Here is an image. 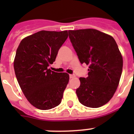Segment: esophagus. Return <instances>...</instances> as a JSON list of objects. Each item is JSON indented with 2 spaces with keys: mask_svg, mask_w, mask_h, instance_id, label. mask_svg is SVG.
Instances as JSON below:
<instances>
[{
  "mask_svg": "<svg viewBox=\"0 0 134 134\" xmlns=\"http://www.w3.org/2000/svg\"><path fill=\"white\" fill-rule=\"evenodd\" d=\"M69 77H70V78H73L75 77V75H69Z\"/></svg>",
  "mask_w": 134,
  "mask_h": 134,
  "instance_id": "34e87169",
  "label": "esophagus"
}]
</instances>
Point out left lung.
I'll return each mask as SVG.
<instances>
[{"mask_svg":"<svg viewBox=\"0 0 134 134\" xmlns=\"http://www.w3.org/2000/svg\"><path fill=\"white\" fill-rule=\"evenodd\" d=\"M79 61L89 65L88 76L80 78L76 89L79 102L97 108L108 102L116 91L123 61L117 43L109 35L94 29L69 30Z\"/></svg>","mask_w":134,"mask_h":134,"instance_id":"obj_1","label":"left lung"}]
</instances>
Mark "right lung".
<instances>
[{
  "label": "right lung",
  "mask_w": 134,
  "mask_h": 134,
  "mask_svg": "<svg viewBox=\"0 0 134 134\" xmlns=\"http://www.w3.org/2000/svg\"><path fill=\"white\" fill-rule=\"evenodd\" d=\"M67 37V30H41L24 38L17 48L13 63L16 78L26 98L36 108L52 109L62 102L69 76L48 67Z\"/></svg>",
  "instance_id": "obj_1"
}]
</instances>
